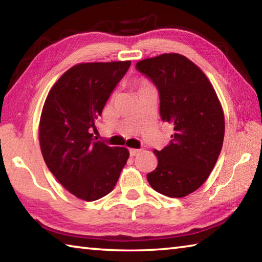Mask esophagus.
I'll list each match as a JSON object with an SVG mask.
<instances>
[{"label":"esophagus","instance_id":"esophagus-1","mask_svg":"<svg viewBox=\"0 0 262 262\" xmlns=\"http://www.w3.org/2000/svg\"><path fill=\"white\" fill-rule=\"evenodd\" d=\"M140 151H141V150H139V149H129V154H130L132 157L137 156V155L140 154Z\"/></svg>","mask_w":262,"mask_h":262}]
</instances>
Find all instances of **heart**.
I'll return each instance as SVG.
<instances>
[{"mask_svg": "<svg viewBox=\"0 0 262 262\" xmlns=\"http://www.w3.org/2000/svg\"><path fill=\"white\" fill-rule=\"evenodd\" d=\"M144 86H147V85H144ZM144 86H143V88H144Z\"/></svg>", "mask_w": 262, "mask_h": 262, "instance_id": "obj_1", "label": "heart"}]
</instances>
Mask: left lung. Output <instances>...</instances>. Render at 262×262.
Here are the masks:
<instances>
[{"instance_id": "left-lung-1", "label": "left lung", "mask_w": 262, "mask_h": 262, "mask_svg": "<svg viewBox=\"0 0 262 262\" xmlns=\"http://www.w3.org/2000/svg\"><path fill=\"white\" fill-rule=\"evenodd\" d=\"M136 69L157 88L162 120L173 126L170 144L154 151L158 165L147 179L156 192L184 198L205 183L220 156L223 110L209 79L184 55L142 60Z\"/></svg>"}]
</instances>
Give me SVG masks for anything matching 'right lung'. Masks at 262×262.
Returning <instances> with one entry per match:
<instances>
[{"mask_svg": "<svg viewBox=\"0 0 262 262\" xmlns=\"http://www.w3.org/2000/svg\"><path fill=\"white\" fill-rule=\"evenodd\" d=\"M130 61L81 63L51 89L40 118L42 157L57 181L75 196L96 201L111 193L129 151L96 141L92 129Z\"/></svg>", "mask_w": 262, "mask_h": 262, "instance_id": "right-lung-1", "label": "right lung"}]
</instances>
